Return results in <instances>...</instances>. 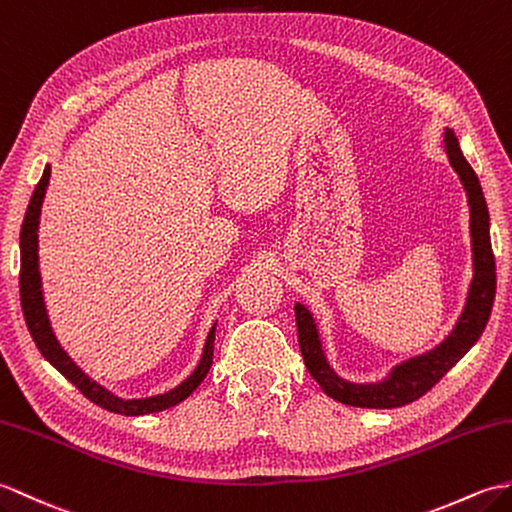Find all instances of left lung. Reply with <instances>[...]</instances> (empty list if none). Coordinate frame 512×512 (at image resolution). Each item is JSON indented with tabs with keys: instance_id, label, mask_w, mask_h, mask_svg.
<instances>
[{
	"instance_id": "obj_1",
	"label": "left lung",
	"mask_w": 512,
	"mask_h": 512,
	"mask_svg": "<svg viewBox=\"0 0 512 512\" xmlns=\"http://www.w3.org/2000/svg\"><path fill=\"white\" fill-rule=\"evenodd\" d=\"M445 150L451 168L460 176L465 187L471 211V251H473V281L467 296V305L462 310L454 331L438 344L436 349L417 355L408 362L395 366L384 382L377 384H353L336 375L329 366L323 344L318 338V329L314 318L305 305L296 303V327H299V347L307 371L316 379L331 399L355 408H401L423 397L447 375L451 366L465 358V353L473 347L482 331L489 323V316L495 301V257L491 248L489 233V207L482 194L478 176H475L469 161L462 154L454 130H445Z\"/></svg>"
}]
</instances>
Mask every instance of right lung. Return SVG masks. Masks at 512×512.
I'll return each mask as SVG.
<instances>
[{"label":"right lung","instance_id":"add662e5","mask_svg":"<svg viewBox=\"0 0 512 512\" xmlns=\"http://www.w3.org/2000/svg\"><path fill=\"white\" fill-rule=\"evenodd\" d=\"M50 165H45L43 176L39 185L34 187V194L30 198V205L26 211V218H23L21 224V237H19V246H21V272H19V292H21V310L23 318H26V325L30 329V336L37 344L43 358L50 362L58 373L65 375L71 384H74L82 395H85L89 401H93L95 406H100L109 412L124 414V417H139V414H150V412H161L168 410L176 403H181L187 399L192 392L200 386L202 379L207 377L211 362H213V340H216V325L211 327L205 349H202V358L198 366L194 368V373L189 375L185 382L178 384L176 388L163 392V395H154L146 399H122L113 395L111 390H106L98 382H93L85 371L69 358L65 349L61 347V342L56 340L50 318H47V310L43 303V290H41V272H39V218H41V205L45 198V189L47 183H50Z\"/></svg>","mask_w":512,"mask_h":512}]
</instances>
